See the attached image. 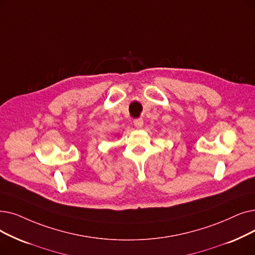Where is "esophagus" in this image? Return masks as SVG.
I'll use <instances>...</instances> for the list:
<instances>
[{
  "label": "esophagus",
  "mask_w": 255,
  "mask_h": 255,
  "mask_svg": "<svg viewBox=\"0 0 255 255\" xmlns=\"http://www.w3.org/2000/svg\"><path fill=\"white\" fill-rule=\"evenodd\" d=\"M133 124L136 128H141L143 125V121H142V119H135L133 121Z\"/></svg>",
  "instance_id": "1"
}]
</instances>
